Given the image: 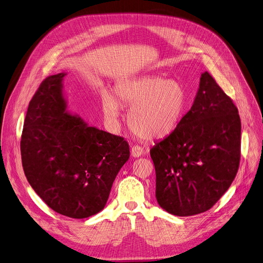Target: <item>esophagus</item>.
Instances as JSON below:
<instances>
[{"label":"esophagus","mask_w":263,"mask_h":263,"mask_svg":"<svg viewBox=\"0 0 263 263\" xmlns=\"http://www.w3.org/2000/svg\"><path fill=\"white\" fill-rule=\"evenodd\" d=\"M143 154H144V149H143L141 146L135 145V146H132V147H131V156H132L133 158H139V157H141Z\"/></svg>","instance_id":"34e87169"}]
</instances>
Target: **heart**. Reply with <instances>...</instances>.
Instances as JSON below:
<instances>
[{
	"mask_svg": "<svg viewBox=\"0 0 263 263\" xmlns=\"http://www.w3.org/2000/svg\"><path fill=\"white\" fill-rule=\"evenodd\" d=\"M114 92L121 103L133 104L128 116L129 124L136 135L145 140L170 135L185 113L186 92L176 80L157 77L121 80L116 83ZM117 100L108 91L102 95L103 113L112 126L117 124L120 116Z\"/></svg>",
	"mask_w": 263,
	"mask_h": 263,
	"instance_id": "b5f03b06",
	"label": "heart"
}]
</instances>
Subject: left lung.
<instances>
[{
  "instance_id": "obj_1",
  "label": "left lung",
  "mask_w": 263,
  "mask_h": 263,
  "mask_svg": "<svg viewBox=\"0 0 263 263\" xmlns=\"http://www.w3.org/2000/svg\"><path fill=\"white\" fill-rule=\"evenodd\" d=\"M240 153L238 108L204 71L191 109L150 150L158 203L177 216L209 210L236 178Z\"/></svg>"
}]
</instances>
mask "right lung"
Listing matches in <instances>:
<instances>
[{"label": "right lung", "instance_id": "1", "mask_svg": "<svg viewBox=\"0 0 263 263\" xmlns=\"http://www.w3.org/2000/svg\"><path fill=\"white\" fill-rule=\"evenodd\" d=\"M48 77L32 98L21 137L22 166L36 194L72 218L100 212L120 168L129 160L122 137L90 127L69 112L63 81Z\"/></svg>", "mask_w": 263, "mask_h": 263}]
</instances>
